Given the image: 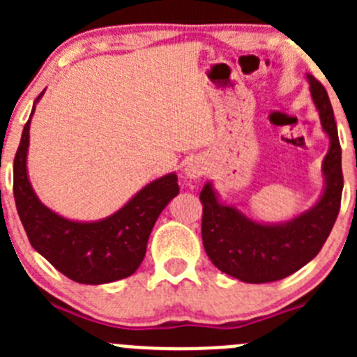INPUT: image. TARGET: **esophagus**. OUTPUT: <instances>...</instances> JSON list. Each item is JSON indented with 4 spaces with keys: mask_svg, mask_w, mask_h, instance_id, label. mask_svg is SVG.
I'll return each mask as SVG.
<instances>
[{
    "mask_svg": "<svg viewBox=\"0 0 357 357\" xmlns=\"http://www.w3.org/2000/svg\"><path fill=\"white\" fill-rule=\"evenodd\" d=\"M183 172H185V176L188 179H199L200 176L205 172L204 158H200V157L190 158V160L185 164V169H183Z\"/></svg>",
    "mask_w": 357,
    "mask_h": 357,
    "instance_id": "obj_1",
    "label": "esophagus"
}]
</instances>
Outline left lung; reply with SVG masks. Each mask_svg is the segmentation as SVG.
Instances as JSON below:
<instances>
[{
  "instance_id": "left-lung-1",
  "label": "left lung",
  "mask_w": 357,
  "mask_h": 357,
  "mask_svg": "<svg viewBox=\"0 0 357 357\" xmlns=\"http://www.w3.org/2000/svg\"><path fill=\"white\" fill-rule=\"evenodd\" d=\"M305 79L321 129L330 139L321 164L323 192L314 205L290 221L261 222L222 202L212 181L200 192L205 252L215 268L243 283L276 282L298 271L321 250L338 215L344 178L333 109L325 86L311 74Z\"/></svg>"
}]
</instances>
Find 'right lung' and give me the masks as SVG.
I'll list each match as a JSON object with an SVG mask.
<instances>
[{
    "mask_svg": "<svg viewBox=\"0 0 357 357\" xmlns=\"http://www.w3.org/2000/svg\"><path fill=\"white\" fill-rule=\"evenodd\" d=\"M36 98L13 160V197L31 245L67 278L103 285L128 278L145 259L146 243L158 214L179 193L176 172L160 176L136 192L119 211L96 221H74L46 207L36 195L27 172L29 129Z\"/></svg>",
    "mask_w": 357,
    "mask_h": 357,
    "instance_id": "add662e5",
    "label": "right lung"
}]
</instances>
